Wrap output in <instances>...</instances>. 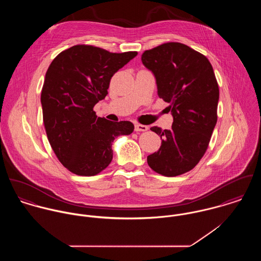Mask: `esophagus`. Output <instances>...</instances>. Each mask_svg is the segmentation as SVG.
Segmentation results:
<instances>
[{
  "label": "esophagus",
  "instance_id": "34e87169",
  "mask_svg": "<svg viewBox=\"0 0 261 261\" xmlns=\"http://www.w3.org/2000/svg\"><path fill=\"white\" fill-rule=\"evenodd\" d=\"M148 129H149V127H148L147 125H144V124L138 123V124L135 125V130H136V132H146V130H148Z\"/></svg>",
  "mask_w": 261,
  "mask_h": 261
}]
</instances>
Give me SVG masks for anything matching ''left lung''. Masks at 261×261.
Instances as JSON below:
<instances>
[{
    "label": "left lung",
    "instance_id": "8db88e82",
    "mask_svg": "<svg viewBox=\"0 0 261 261\" xmlns=\"http://www.w3.org/2000/svg\"><path fill=\"white\" fill-rule=\"evenodd\" d=\"M155 78L158 95L170 106L172 129L150 127L161 137L148 164L158 174L175 177L191 171L208 148L217 122L219 87L206 56L185 44L164 43L142 55Z\"/></svg>",
    "mask_w": 261,
    "mask_h": 261
}]
</instances>
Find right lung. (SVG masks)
I'll list each match as a JSON object with an SVG mask.
<instances>
[{
    "label": "right lung",
    "instance_id": "add662e5",
    "mask_svg": "<svg viewBox=\"0 0 261 261\" xmlns=\"http://www.w3.org/2000/svg\"><path fill=\"white\" fill-rule=\"evenodd\" d=\"M137 55L75 45L51 62L41 92L43 121L51 148L71 173L97 175L112 162L114 139L134 132L130 121L97 117L93 108L107 96L113 74Z\"/></svg>",
    "mask_w": 261,
    "mask_h": 261
}]
</instances>
